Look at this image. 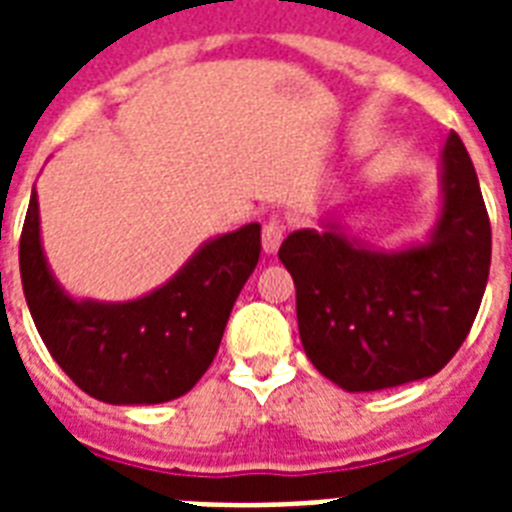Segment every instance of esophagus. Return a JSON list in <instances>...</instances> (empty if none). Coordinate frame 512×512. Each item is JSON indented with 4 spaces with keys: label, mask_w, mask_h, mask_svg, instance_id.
Wrapping results in <instances>:
<instances>
[{
    "label": "esophagus",
    "mask_w": 512,
    "mask_h": 512,
    "mask_svg": "<svg viewBox=\"0 0 512 512\" xmlns=\"http://www.w3.org/2000/svg\"><path fill=\"white\" fill-rule=\"evenodd\" d=\"M281 241H284V225H281L279 220H268V223L263 225L265 255H273V252L281 247Z\"/></svg>",
    "instance_id": "1"
}]
</instances>
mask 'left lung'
<instances>
[{"label":"left lung","mask_w":512,"mask_h":512,"mask_svg":"<svg viewBox=\"0 0 512 512\" xmlns=\"http://www.w3.org/2000/svg\"><path fill=\"white\" fill-rule=\"evenodd\" d=\"M441 207L428 239L380 249L342 231L289 233L279 249L297 289L300 340L348 393L396 388L441 372L476 321L492 263V225L457 132L441 151Z\"/></svg>","instance_id":"1"}]
</instances>
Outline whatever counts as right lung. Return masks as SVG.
<instances>
[{
  "instance_id": "obj_1",
  "label": "right lung",
  "mask_w": 512,
  "mask_h": 512,
  "mask_svg": "<svg viewBox=\"0 0 512 512\" xmlns=\"http://www.w3.org/2000/svg\"><path fill=\"white\" fill-rule=\"evenodd\" d=\"M257 260L260 225H241L204 241L154 292L100 303L71 297L50 271L36 188L20 233L23 295L50 356L87 396L116 406L164 404L201 380Z\"/></svg>"
}]
</instances>
